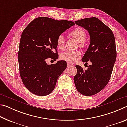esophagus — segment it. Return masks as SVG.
<instances>
[{"instance_id":"obj_1","label":"esophagus","mask_w":127,"mask_h":127,"mask_svg":"<svg viewBox=\"0 0 127 127\" xmlns=\"http://www.w3.org/2000/svg\"><path fill=\"white\" fill-rule=\"evenodd\" d=\"M74 65L73 64H72L71 63H69V62H67V66L68 67H70V66H73Z\"/></svg>"}]
</instances>
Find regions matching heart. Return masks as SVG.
I'll list each match as a JSON object with an SVG mask.
<instances>
[{"label":"heart","mask_w":127,"mask_h":127,"mask_svg":"<svg viewBox=\"0 0 127 127\" xmlns=\"http://www.w3.org/2000/svg\"><path fill=\"white\" fill-rule=\"evenodd\" d=\"M70 35L76 39L79 43V46L83 48L85 46V40L86 37V32L81 28H77L69 33ZM65 44V37L63 35H60L57 39V45L58 48L60 50L63 49ZM81 56V52L78 50L70 51L68 50L62 53L60 58L63 61L69 63H74L77 59Z\"/></svg>","instance_id":"1"}]
</instances>
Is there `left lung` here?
<instances>
[{
	"label": "left lung",
	"instance_id": "left-lung-1",
	"mask_svg": "<svg viewBox=\"0 0 127 127\" xmlns=\"http://www.w3.org/2000/svg\"><path fill=\"white\" fill-rule=\"evenodd\" d=\"M75 23L89 32L90 44L82 61H90L92 64L85 70L76 65L74 84L79 93L92 96L104 89L110 78L117 58L115 37L112 31L96 17L82 19Z\"/></svg>",
	"mask_w": 127,
	"mask_h": 127
}]
</instances>
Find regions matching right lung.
I'll return each mask as SVG.
<instances>
[{"mask_svg": "<svg viewBox=\"0 0 127 127\" xmlns=\"http://www.w3.org/2000/svg\"><path fill=\"white\" fill-rule=\"evenodd\" d=\"M74 25L72 21L38 17L23 30L18 54L20 73L25 87L32 94L44 96L54 90L66 62L59 61L48 65L46 60L58 58L57 38Z\"/></svg>", "mask_w": 127, "mask_h": 127, "instance_id": "1", "label": "right lung"}]
</instances>
